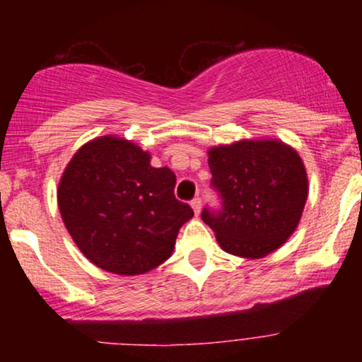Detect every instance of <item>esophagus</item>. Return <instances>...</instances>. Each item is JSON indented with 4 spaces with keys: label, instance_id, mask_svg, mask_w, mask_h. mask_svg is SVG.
Wrapping results in <instances>:
<instances>
[{
    "label": "esophagus",
    "instance_id": "34e87169",
    "mask_svg": "<svg viewBox=\"0 0 362 362\" xmlns=\"http://www.w3.org/2000/svg\"><path fill=\"white\" fill-rule=\"evenodd\" d=\"M190 206H192L194 213H195V214H199V213H201L202 201H201V199H199V197H195V199H192V202H190Z\"/></svg>",
    "mask_w": 362,
    "mask_h": 362
}]
</instances>
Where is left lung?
Returning <instances> with one entry per match:
<instances>
[{
  "instance_id": "left-lung-1",
  "label": "left lung",
  "mask_w": 362,
  "mask_h": 362,
  "mask_svg": "<svg viewBox=\"0 0 362 362\" xmlns=\"http://www.w3.org/2000/svg\"><path fill=\"white\" fill-rule=\"evenodd\" d=\"M223 211H202L224 252L264 259L288 242L300 224L308 175L298 151L281 139H240L207 149Z\"/></svg>"
}]
</instances>
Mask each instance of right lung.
<instances>
[{"instance_id":"obj_1","label":"right lung","mask_w":362,"mask_h":362,"mask_svg":"<svg viewBox=\"0 0 362 362\" xmlns=\"http://www.w3.org/2000/svg\"><path fill=\"white\" fill-rule=\"evenodd\" d=\"M117 136L91 139L74 153L57 185L66 230L91 264L119 276L146 274L172 257L189 204L175 199L172 170Z\"/></svg>"}]
</instances>
